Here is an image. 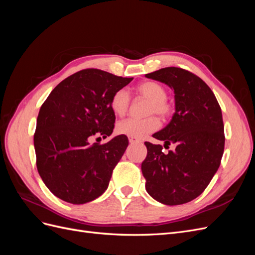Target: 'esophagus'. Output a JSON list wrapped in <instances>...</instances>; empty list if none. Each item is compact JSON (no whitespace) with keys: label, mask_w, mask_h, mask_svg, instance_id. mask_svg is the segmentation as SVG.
<instances>
[{"label":"esophagus","mask_w":255,"mask_h":255,"mask_svg":"<svg viewBox=\"0 0 255 255\" xmlns=\"http://www.w3.org/2000/svg\"><path fill=\"white\" fill-rule=\"evenodd\" d=\"M128 141H129V143L139 142V140H137V139H135V138H132V137H128Z\"/></svg>","instance_id":"obj_1"}]
</instances>
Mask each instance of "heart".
Returning <instances> with one entry per match:
<instances>
[{"mask_svg":"<svg viewBox=\"0 0 255 255\" xmlns=\"http://www.w3.org/2000/svg\"><path fill=\"white\" fill-rule=\"evenodd\" d=\"M137 91L143 98L151 101L149 107V114H157L166 116L170 112V106L166 102L167 91L166 89L155 82H144L137 87ZM129 105V95L125 89H119L115 92L111 100V109L115 115L123 116ZM159 128V121L155 117L146 119H134L128 118L120 121L117 125V132L121 135L141 139L148 134L154 132Z\"/></svg>","mask_w":255,"mask_h":255,"instance_id":"1","label":"heart"}]
</instances>
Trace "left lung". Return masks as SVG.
<instances>
[{
	"label": "left lung",
	"instance_id": "obj_1",
	"mask_svg": "<svg viewBox=\"0 0 255 255\" xmlns=\"http://www.w3.org/2000/svg\"><path fill=\"white\" fill-rule=\"evenodd\" d=\"M173 90L175 111L170 122L153 137L160 144L145 141L146 157L141 171L145 189L166 205L190 202L202 194L220 166L225 150L221 109L211 88L197 75L168 67L145 74Z\"/></svg>",
	"mask_w": 255,
	"mask_h": 255
}]
</instances>
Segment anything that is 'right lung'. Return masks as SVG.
Returning a JSON list of instances; mask_svg holds the SVG:
<instances>
[{"label":"right lung","mask_w":255,"mask_h":255,"mask_svg":"<svg viewBox=\"0 0 255 255\" xmlns=\"http://www.w3.org/2000/svg\"><path fill=\"white\" fill-rule=\"evenodd\" d=\"M132 80L86 69L60 82L45 100L38 114L34 146L37 170L54 196L84 204L109 187L128 139L118 135L104 144H90V139L112 135L116 119L112 97Z\"/></svg>","instance_id":"right-lung-1"}]
</instances>
